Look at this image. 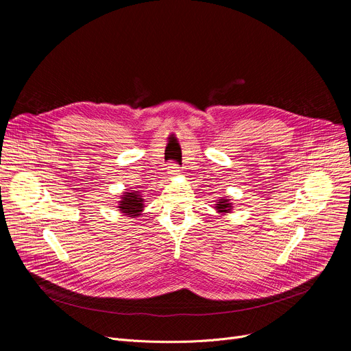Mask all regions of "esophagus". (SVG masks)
Instances as JSON below:
<instances>
[{
  "label": "esophagus",
  "instance_id": "esophagus-1",
  "mask_svg": "<svg viewBox=\"0 0 351 351\" xmlns=\"http://www.w3.org/2000/svg\"><path fill=\"white\" fill-rule=\"evenodd\" d=\"M179 172H180V169H179V166L176 163L171 162L168 165V175L169 176H176V175H179Z\"/></svg>",
  "mask_w": 351,
  "mask_h": 351
}]
</instances>
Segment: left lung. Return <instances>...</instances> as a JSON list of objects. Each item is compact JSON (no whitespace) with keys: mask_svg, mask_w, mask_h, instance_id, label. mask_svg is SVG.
Here are the masks:
<instances>
[{"mask_svg":"<svg viewBox=\"0 0 351 351\" xmlns=\"http://www.w3.org/2000/svg\"><path fill=\"white\" fill-rule=\"evenodd\" d=\"M222 202H219V204H216V209L219 210V212H223V213H226V212H229L230 210V208H232V204H229V200H226V199H220Z\"/></svg>","mask_w":351,"mask_h":351,"instance_id":"left-lung-1","label":"left lung"}]
</instances>
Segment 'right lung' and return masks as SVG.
<instances>
[{"mask_svg": "<svg viewBox=\"0 0 351 351\" xmlns=\"http://www.w3.org/2000/svg\"><path fill=\"white\" fill-rule=\"evenodd\" d=\"M118 208L122 213L129 215V217H138L143 209V199L139 196V193L126 192Z\"/></svg>", "mask_w": 351, "mask_h": 351, "instance_id": "obj_1", "label": "right lung"}]
</instances>
